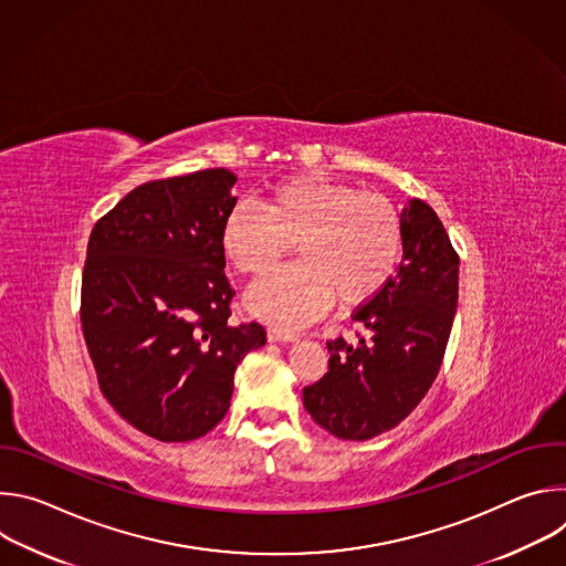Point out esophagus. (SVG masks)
I'll return each instance as SVG.
<instances>
[{
    "label": "esophagus",
    "mask_w": 566,
    "mask_h": 566,
    "mask_svg": "<svg viewBox=\"0 0 566 566\" xmlns=\"http://www.w3.org/2000/svg\"><path fill=\"white\" fill-rule=\"evenodd\" d=\"M269 340L271 343H293V340H297V336L282 327H269Z\"/></svg>",
    "instance_id": "esophagus-1"
}]
</instances>
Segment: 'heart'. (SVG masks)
<instances>
[{"mask_svg": "<svg viewBox=\"0 0 566 566\" xmlns=\"http://www.w3.org/2000/svg\"><path fill=\"white\" fill-rule=\"evenodd\" d=\"M400 241V217L382 195L319 177L280 184L262 210L234 206L221 228V251L244 275L271 271L293 244L297 262L247 293L253 315L282 327L308 325L334 300H371L398 264Z\"/></svg>", "mask_w": 566, "mask_h": 566, "instance_id": "obj_1", "label": "heart"}]
</instances>
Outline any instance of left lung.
Returning a JSON list of instances; mask_svg holds the SVG:
<instances>
[{
    "mask_svg": "<svg viewBox=\"0 0 566 566\" xmlns=\"http://www.w3.org/2000/svg\"><path fill=\"white\" fill-rule=\"evenodd\" d=\"M400 266L354 313L369 340L327 343L329 371L302 391L311 419L345 441H367L406 419L434 382L450 338L459 255L421 199L400 210Z\"/></svg>",
    "mask_w": 566,
    "mask_h": 566,
    "instance_id": "left-lung-1",
    "label": "left lung"
}]
</instances>
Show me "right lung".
Returning a JSON list of instances; mask_svg holds the SVG:
<instances>
[{
    "label": "right lung",
    "mask_w": 566,
    "mask_h": 566,
    "mask_svg": "<svg viewBox=\"0 0 566 566\" xmlns=\"http://www.w3.org/2000/svg\"><path fill=\"white\" fill-rule=\"evenodd\" d=\"M226 168L151 181L92 230L80 319L101 389L136 430L179 443L228 412L234 369L266 345L230 327L221 228L234 208Z\"/></svg>",
    "instance_id": "right-lung-1"
}]
</instances>
